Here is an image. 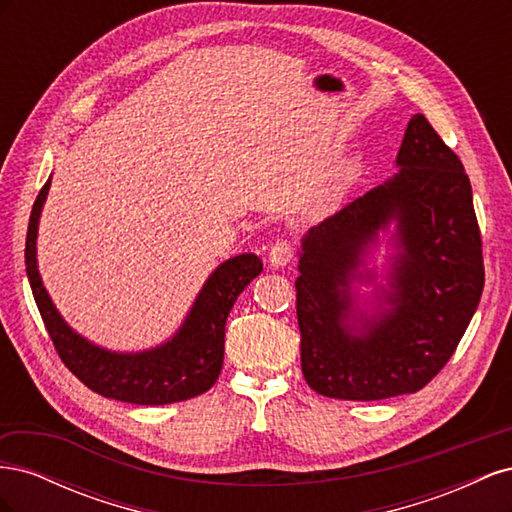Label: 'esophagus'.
I'll use <instances>...</instances> for the list:
<instances>
[{
  "label": "esophagus",
  "mask_w": 512,
  "mask_h": 512,
  "mask_svg": "<svg viewBox=\"0 0 512 512\" xmlns=\"http://www.w3.org/2000/svg\"><path fill=\"white\" fill-rule=\"evenodd\" d=\"M292 254H294V250H292L290 241H275V243L271 245V250H269V262H271V267H275V269L286 267L288 262L292 260Z\"/></svg>",
  "instance_id": "1"
}]
</instances>
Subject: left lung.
Wrapping results in <instances>:
<instances>
[{"label": "left lung", "mask_w": 512, "mask_h": 512, "mask_svg": "<svg viewBox=\"0 0 512 512\" xmlns=\"http://www.w3.org/2000/svg\"><path fill=\"white\" fill-rule=\"evenodd\" d=\"M397 173L301 239V369L324 397L376 401L421 391L451 359L485 284L472 185L425 115H412ZM389 234L377 282L360 271ZM356 281L372 284L369 298Z\"/></svg>", "instance_id": "left-lung-1"}]
</instances>
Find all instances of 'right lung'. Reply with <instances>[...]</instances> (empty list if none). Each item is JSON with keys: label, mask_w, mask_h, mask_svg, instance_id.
Returning a JSON list of instances; mask_svg holds the SVG:
<instances>
[{"label": "right lung", "mask_w": 512, "mask_h": 512, "mask_svg": "<svg viewBox=\"0 0 512 512\" xmlns=\"http://www.w3.org/2000/svg\"><path fill=\"white\" fill-rule=\"evenodd\" d=\"M49 188L51 177L40 190L29 218L25 267L44 327L61 361L91 391L126 404L164 406L209 391L224 363L226 318L245 286L260 275L262 260L256 254H239L215 267L181 327L160 346L138 352L102 348L70 327L42 284L36 239Z\"/></svg>", "instance_id": "add662e5"}]
</instances>
